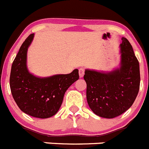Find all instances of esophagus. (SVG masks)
<instances>
[{
    "instance_id": "1",
    "label": "esophagus",
    "mask_w": 149,
    "mask_h": 149,
    "mask_svg": "<svg viewBox=\"0 0 149 149\" xmlns=\"http://www.w3.org/2000/svg\"><path fill=\"white\" fill-rule=\"evenodd\" d=\"M79 77L82 78L84 75V68H79Z\"/></svg>"
}]
</instances>
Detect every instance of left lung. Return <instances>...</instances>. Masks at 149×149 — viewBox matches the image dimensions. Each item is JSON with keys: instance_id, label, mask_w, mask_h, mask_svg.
<instances>
[{"instance_id": "8db88e82", "label": "left lung", "mask_w": 149, "mask_h": 149, "mask_svg": "<svg viewBox=\"0 0 149 149\" xmlns=\"http://www.w3.org/2000/svg\"><path fill=\"white\" fill-rule=\"evenodd\" d=\"M120 68L109 73L86 70L87 100L91 110L113 118L131 107L140 89V65L129 40L121 39Z\"/></svg>"}]
</instances>
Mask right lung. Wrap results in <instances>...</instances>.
Segmentation results:
<instances>
[{"label":"right lung","instance_id":"right-lung-1","mask_svg":"<svg viewBox=\"0 0 149 149\" xmlns=\"http://www.w3.org/2000/svg\"><path fill=\"white\" fill-rule=\"evenodd\" d=\"M33 38L34 34H30L18 51L12 65L9 84L14 100L23 112L48 118L58 112L66 90L79 79V70L47 78L31 74L26 67V54Z\"/></svg>","mask_w":149,"mask_h":149}]
</instances>
